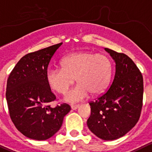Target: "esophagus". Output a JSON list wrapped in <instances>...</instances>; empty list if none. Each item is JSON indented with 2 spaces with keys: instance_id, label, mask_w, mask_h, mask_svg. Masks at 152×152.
<instances>
[{
  "instance_id": "34e87169",
  "label": "esophagus",
  "mask_w": 152,
  "mask_h": 152,
  "mask_svg": "<svg viewBox=\"0 0 152 152\" xmlns=\"http://www.w3.org/2000/svg\"><path fill=\"white\" fill-rule=\"evenodd\" d=\"M78 107H79V105H72V106H71V108H72V110H77Z\"/></svg>"
}]
</instances>
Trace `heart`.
Wrapping results in <instances>:
<instances>
[{"mask_svg":"<svg viewBox=\"0 0 152 152\" xmlns=\"http://www.w3.org/2000/svg\"><path fill=\"white\" fill-rule=\"evenodd\" d=\"M62 68L48 69L46 80L52 90L64 95L76 79L77 84L66 95L67 102H78L102 93L107 86L112 75V63L102 53L77 51L63 57Z\"/></svg>","mask_w":152,"mask_h":152,"instance_id":"obj_1","label":"heart"}]
</instances>
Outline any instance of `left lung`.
<instances>
[{"label": "left lung", "mask_w": 152, "mask_h": 152, "mask_svg": "<svg viewBox=\"0 0 152 152\" xmlns=\"http://www.w3.org/2000/svg\"><path fill=\"white\" fill-rule=\"evenodd\" d=\"M104 50L115 63V76L107 92L89 103L87 126L99 138L114 140L123 137L138 122L142 107L143 78L126 54Z\"/></svg>", "instance_id": "left-lung-1"}]
</instances>
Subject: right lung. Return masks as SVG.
<instances>
[{"label":"right lung","instance_id":"1","mask_svg":"<svg viewBox=\"0 0 152 152\" xmlns=\"http://www.w3.org/2000/svg\"><path fill=\"white\" fill-rule=\"evenodd\" d=\"M63 42L27 53L18 62L7 80L6 99L15 128L28 138L53 137L71 110L67 104L50 107L56 100L46 80L48 66Z\"/></svg>","mask_w":152,"mask_h":152}]
</instances>
